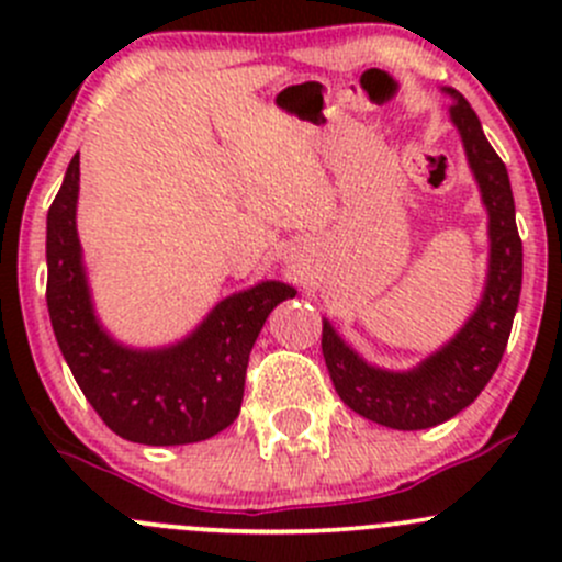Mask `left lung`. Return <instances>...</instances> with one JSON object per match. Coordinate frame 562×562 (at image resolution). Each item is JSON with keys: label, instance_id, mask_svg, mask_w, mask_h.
<instances>
[{"label": "left lung", "instance_id": "left-lung-1", "mask_svg": "<svg viewBox=\"0 0 562 562\" xmlns=\"http://www.w3.org/2000/svg\"><path fill=\"white\" fill-rule=\"evenodd\" d=\"M454 119L490 212V277L479 310L446 348L411 372H386L364 364L342 339L323 323V359L339 400L370 422L391 429H429L449 422L470 405L495 375L522 293V239L514 214L512 181L481 130L479 116L462 94L449 89Z\"/></svg>", "mask_w": 562, "mask_h": 562}]
</instances>
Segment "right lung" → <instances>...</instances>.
I'll list each match as a JSON object with an SVG mask.
<instances>
[{
  "instance_id": "1",
  "label": "right lung",
  "mask_w": 562,
  "mask_h": 562,
  "mask_svg": "<svg viewBox=\"0 0 562 562\" xmlns=\"http://www.w3.org/2000/svg\"><path fill=\"white\" fill-rule=\"evenodd\" d=\"M81 157H72L48 209L50 326L89 405L124 440L146 446L198 443L239 416L249 350L271 310L296 296L291 285L260 282L225 299L192 337L166 350H127L105 337L89 304L76 201Z\"/></svg>"
}]
</instances>
